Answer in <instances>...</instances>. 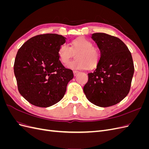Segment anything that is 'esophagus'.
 Returning <instances> with one entry per match:
<instances>
[{
	"label": "esophagus",
	"instance_id": "obj_1",
	"mask_svg": "<svg viewBox=\"0 0 149 149\" xmlns=\"http://www.w3.org/2000/svg\"><path fill=\"white\" fill-rule=\"evenodd\" d=\"M79 73V72L78 71H73V74H74V76H76L78 73Z\"/></svg>",
	"mask_w": 149,
	"mask_h": 149
}]
</instances>
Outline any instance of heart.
Listing matches in <instances>:
<instances>
[{
    "instance_id": "obj_1",
    "label": "heart",
    "mask_w": 149,
    "mask_h": 149,
    "mask_svg": "<svg viewBox=\"0 0 149 149\" xmlns=\"http://www.w3.org/2000/svg\"><path fill=\"white\" fill-rule=\"evenodd\" d=\"M77 53L76 59L68 66L73 70H85L89 66L95 67L100 60V54L93 44L85 38L75 39L71 42V47L65 43L58 48V56L63 65H66Z\"/></svg>"
}]
</instances>
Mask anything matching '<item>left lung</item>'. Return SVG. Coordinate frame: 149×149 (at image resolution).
Segmentation results:
<instances>
[{
    "mask_svg": "<svg viewBox=\"0 0 149 149\" xmlns=\"http://www.w3.org/2000/svg\"><path fill=\"white\" fill-rule=\"evenodd\" d=\"M91 38L100 49L96 69L88 73L83 91L94 105L106 107L119 103L127 95L134 73L132 57L119 38L95 33Z\"/></svg>",
    "mask_w": 149,
    "mask_h": 149,
    "instance_id": "8db88e82",
    "label": "left lung"
}]
</instances>
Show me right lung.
<instances>
[{
	"instance_id": "obj_1",
	"label": "right lung",
	"mask_w": 149,
	"mask_h": 149,
	"mask_svg": "<svg viewBox=\"0 0 149 149\" xmlns=\"http://www.w3.org/2000/svg\"><path fill=\"white\" fill-rule=\"evenodd\" d=\"M65 42L60 35H38L18 50L13 65L18 90L31 104L47 107L63 97L74 76L58 58V48Z\"/></svg>"
}]
</instances>
